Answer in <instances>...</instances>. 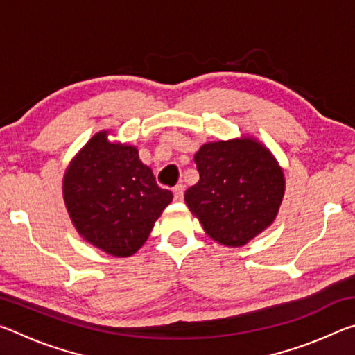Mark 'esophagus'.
I'll return each mask as SVG.
<instances>
[{"label": "esophagus", "mask_w": 355, "mask_h": 355, "mask_svg": "<svg viewBox=\"0 0 355 355\" xmlns=\"http://www.w3.org/2000/svg\"><path fill=\"white\" fill-rule=\"evenodd\" d=\"M173 199L177 202H182L183 200V192H184V186L183 184H177L175 188H173Z\"/></svg>", "instance_id": "esophagus-1"}]
</instances>
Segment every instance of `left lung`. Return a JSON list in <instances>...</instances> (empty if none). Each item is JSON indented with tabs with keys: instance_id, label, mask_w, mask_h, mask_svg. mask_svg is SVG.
Masks as SVG:
<instances>
[{
	"instance_id": "1",
	"label": "left lung",
	"mask_w": 355,
	"mask_h": 355,
	"mask_svg": "<svg viewBox=\"0 0 355 355\" xmlns=\"http://www.w3.org/2000/svg\"><path fill=\"white\" fill-rule=\"evenodd\" d=\"M194 161L200 180L184 202L214 241L236 248L271 225L285 180L269 150L248 137L209 142Z\"/></svg>"
}]
</instances>
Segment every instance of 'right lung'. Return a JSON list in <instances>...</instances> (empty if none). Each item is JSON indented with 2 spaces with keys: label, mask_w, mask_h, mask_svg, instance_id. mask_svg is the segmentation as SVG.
Here are the masks:
<instances>
[{
  "label": "right lung",
  "mask_w": 355,
  "mask_h": 355,
  "mask_svg": "<svg viewBox=\"0 0 355 355\" xmlns=\"http://www.w3.org/2000/svg\"><path fill=\"white\" fill-rule=\"evenodd\" d=\"M64 200L86 241L114 257H130L146 243L172 200L137 150L111 144L106 131L78 153L64 177Z\"/></svg>",
  "instance_id": "obj_1"
}]
</instances>
